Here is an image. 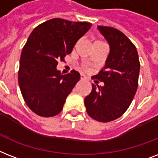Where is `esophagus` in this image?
<instances>
[{"mask_svg":"<svg viewBox=\"0 0 158 158\" xmlns=\"http://www.w3.org/2000/svg\"><path fill=\"white\" fill-rule=\"evenodd\" d=\"M81 79L82 81H85V80H87V78H86V77L84 75H81Z\"/></svg>","mask_w":158,"mask_h":158,"instance_id":"34e87169","label":"esophagus"}]
</instances>
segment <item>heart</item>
Segmentation results:
<instances>
[{
  "label": "heart",
  "instance_id": "b5f03b06",
  "mask_svg": "<svg viewBox=\"0 0 158 158\" xmlns=\"http://www.w3.org/2000/svg\"><path fill=\"white\" fill-rule=\"evenodd\" d=\"M100 42H101V41H100Z\"/></svg>",
  "mask_w": 158,
  "mask_h": 158
}]
</instances>
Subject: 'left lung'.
I'll list each match as a JSON object with an SVG mask.
<instances>
[{
  "instance_id": "left-lung-1",
  "label": "left lung",
  "mask_w": 158,
  "mask_h": 158,
  "mask_svg": "<svg viewBox=\"0 0 158 158\" xmlns=\"http://www.w3.org/2000/svg\"><path fill=\"white\" fill-rule=\"evenodd\" d=\"M98 29L110 45L106 66L94 77L104 85L92 84L84 102L91 118L110 122L123 115L130 106L139 85L140 62L136 47L123 33L109 26L99 25Z\"/></svg>"
}]
</instances>
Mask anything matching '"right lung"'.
I'll return each instance as SVG.
<instances>
[{
  "label": "right lung",
  "mask_w": 158,
  "mask_h": 158,
  "mask_svg": "<svg viewBox=\"0 0 158 158\" xmlns=\"http://www.w3.org/2000/svg\"><path fill=\"white\" fill-rule=\"evenodd\" d=\"M91 25L55 18L38 25L30 34L20 56L18 81L25 103L34 113L52 117L62 111L80 73L73 70L62 75L56 68L57 61L70 54Z\"/></svg>",
  "instance_id": "right-lung-1"
}]
</instances>
